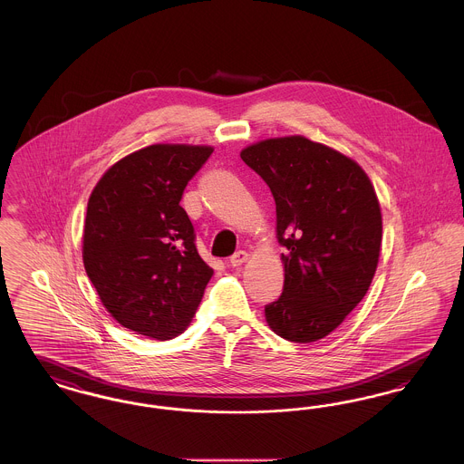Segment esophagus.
Wrapping results in <instances>:
<instances>
[{
	"instance_id": "esophagus-1",
	"label": "esophagus",
	"mask_w": 464,
	"mask_h": 464,
	"mask_svg": "<svg viewBox=\"0 0 464 464\" xmlns=\"http://www.w3.org/2000/svg\"><path fill=\"white\" fill-rule=\"evenodd\" d=\"M246 259H248V254L245 250H238L229 257V263L231 266H242L243 263H246Z\"/></svg>"
}]
</instances>
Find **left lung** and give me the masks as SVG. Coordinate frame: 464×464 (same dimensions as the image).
<instances>
[{"label": "left lung", "mask_w": 464, "mask_h": 464, "mask_svg": "<svg viewBox=\"0 0 464 464\" xmlns=\"http://www.w3.org/2000/svg\"><path fill=\"white\" fill-rule=\"evenodd\" d=\"M240 156L269 186L287 248L284 292L266 304V322L292 343L318 341L374 278L382 238L374 188L353 160L301 135L267 139Z\"/></svg>", "instance_id": "obj_1"}]
</instances>
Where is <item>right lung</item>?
Instances as JSON below:
<instances>
[{
  "mask_svg": "<svg viewBox=\"0 0 464 464\" xmlns=\"http://www.w3.org/2000/svg\"><path fill=\"white\" fill-rule=\"evenodd\" d=\"M212 151L148 146L114 163L90 195L83 265L102 304L130 331L172 339L198 309L214 269L179 201Z\"/></svg>",
  "mask_w": 464,
  "mask_h": 464,
  "instance_id": "right-lung-1",
  "label": "right lung"
}]
</instances>
